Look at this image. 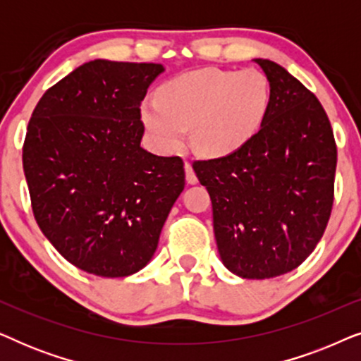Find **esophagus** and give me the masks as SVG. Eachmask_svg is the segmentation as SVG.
I'll return each mask as SVG.
<instances>
[{"label": "esophagus", "mask_w": 361, "mask_h": 361, "mask_svg": "<svg viewBox=\"0 0 361 361\" xmlns=\"http://www.w3.org/2000/svg\"><path fill=\"white\" fill-rule=\"evenodd\" d=\"M184 169H185V179H187V184H190V185L197 184V182H199V179H197V174H195V171L192 169V164H190L189 161H185V164H184Z\"/></svg>", "instance_id": "esophagus-1"}]
</instances>
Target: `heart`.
Returning a JSON list of instances; mask_svg holds the SVG:
<instances>
[{
    "mask_svg": "<svg viewBox=\"0 0 361 361\" xmlns=\"http://www.w3.org/2000/svg\"><path fill=\"white\" fill-rule=\"evenodd\" d=\"M269 78L258 68H199L171 78L159 97L141 103V120L162 154L192 142L207 156L238 151L263 126L271 106Z\"/></svg>",
    "mask_w": 361,
    "mask_h": 361,
    "instance_id": "heart-1",
    "label": "heart"
}]
</instances>
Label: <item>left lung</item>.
I'll return each instance as SVG.
<instances>
[{"mask_svg":"<svg viewBox=\"0 0 361 361\" xmlns=\"http://www.w3.org/2000/svg\"><path fill=\"white\" fill-rule=\"evenodd\" d=\"M255 62L273 90L263 126L241 149L192 167L210 194L221 263L240 278L269 279L298 268L322 238L337 146L317 97L279 63Z\"/></svg>","mask_w":361,"mask_h":361,"instance_id":"8db88e82","label":"left lung"}]
</instances>
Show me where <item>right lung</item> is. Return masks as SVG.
<instances>
[{"label": "right lung", "mask_w": 361, "mask_h": 361, "mask_svg": "<svg viewBox=\"0 0 361 361\" xmlns=\"http://www.w3.org/2000/svg\"><path fill=\"white\" fill-rule=\"evenodd\" d=\"M161 63L97 59L49 88L23 147L39 228L68 263L125 278L149 263L184 190L180 157L141 147V102Z\"/></svg>", "instance_id": "obj_1"}]
</instances>
